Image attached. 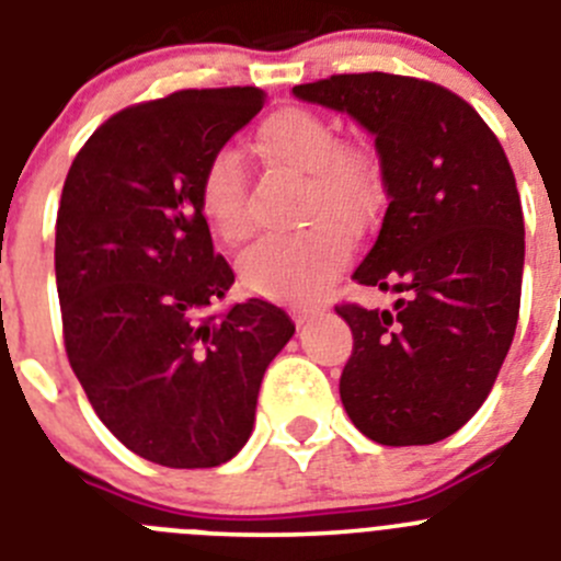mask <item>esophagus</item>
Listing matches in <instances>:
<instances>
[{
    "mask_svg": "<svg viewBox=\"0 0 561 561\" xmlns=\"http://www.w3.org/2000/svg\"><path fill=\"white\" fill-rule=\"evenodd\" d=\"M321 310H323L321 305H305V307H296V310H293V318H296L298 327H305V323L316 321V318L321 316Z\"/></svg>",
    "mask_w": 561,
    "mask_h": 561,
    "instance_id": "1",
    "label": "esophagus"
}]
</instances>
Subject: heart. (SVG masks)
<instances>
[{"label": "heart", "mask_w": 561, "mask_h": 561, "mask_svg": "<svg viewBox=\"0 0 561 561\" xmlns=\"http://www.w3.org/2000/svg\"><path fill=\"white\" fill-rule=\"evenodd\" d=\"M256 149L293 174L310 176L307 218H321L310 229L274 234L240 256L243 285L256 296L312 298L348 263L354 249L350 227H365L385 204V171L365 144L340 140L327 115L305 107L276 110L256 129ZM198 202L209 229L229 245L251 234V213L240 160L218 151L207 162Z\"/></svg>", "instance_id": "1"}]
</instances>
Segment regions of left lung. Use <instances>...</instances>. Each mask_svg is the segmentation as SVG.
I'll return each mask as SVG.
<instances>
[{
	"label": "left lung",
	"mask_w": 561,
	"mask_h": 561,
	"mask_svg": "<svg viewBox=\"0 0 561 561\" xmlns=\"http://www.w3.org/2000/svg\"><path fill=\"white\" fill-rule=\"evenodd\" d=\"M376 138L385 221L354 279L404 296L392 310L337 305L354 352L340 399L381 446H428L476 415L515 337L523 207L484 118L437 82L334 75L293 88Z\"/></svg>",
	"instance_id": "1"
}]
</instances>
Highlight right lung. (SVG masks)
Wrapping results in <instances>:
<instances>
[{
  "instance_id": "right-lung-1",
  "label": "right lung",
  "mask_w": 561,
  "mask_h": 561,
  "mask_svg": "<svg viewBox=\"0 0 561 561\" xmlns=\"http://www.w3.org/2000/svg\"><path fill=\"white\" fill-rule=\"evenodd\" d=\"M265 104L260 88L133 104L77 151L55 234L62 340L99 421L165 468H216L245 446L260 381L296 327L249 298L213 312L234 274L198 185Z\"/></svg>"
}]
</instances>
